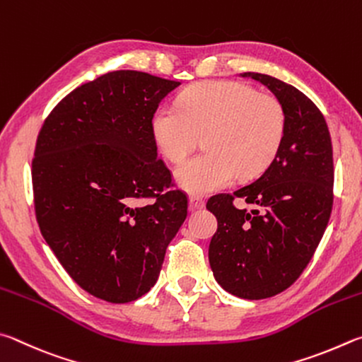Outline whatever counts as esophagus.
Here are the masks:
<instances>
[{"instance_id": "34e87169", "label": "esophagus", "mask_w": 362, "mask_h": 362, "mask_svg": "<svg viewBox=\"0 0 362 362\" xmlns=\"http://www.w3.org/2000/svg\"><path fill=\"white\" fill-rule=\"evenodd\" d=\"M205 206V200L202 197H191L189 199V210L191 211H195V210H202V208Z\"/></svg>"}]
</instances>
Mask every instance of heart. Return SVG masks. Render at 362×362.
I'll use <instances>...</instances> for the list:
<instances>
[{"label": "heart", "mask_w": 362, "mask_h": 362, "mask_svg": "<svg viewBox=\"0 0 362 362\" xmlns=\"http://www.w3.org/2000/svg\"><path fill=\"white\" fill-rule=\"evenodd\" d=\"M286 114L275 95L233 81H208L158 106L152 135L170 162L180 163L206 135V152L177 167L176 181L191 194H210L235 177L250 180L274 162Z\"/></svg>", "instance_id": "1"}]
</instances>
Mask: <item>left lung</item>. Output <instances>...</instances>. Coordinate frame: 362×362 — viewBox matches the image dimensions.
Listing matches in <instances>:
<instances>
[{
    "mask_svg": "<svg viewBox=\"0 0 362 362\" xmlns=\"http://www.w3.org/2000/svg\"><path fill=\"white\" fill-rule=\"evenodd\" d=\"M243 76L281 101L286 129L274 162L256 181L208 199L218 219L208 259L227 293L257 300L288 289L312 261L332 211L334 160L325 116L305 93L267 74ZM235 198L253 210L238 211Z\"/></svg>",
    "mask_w": 362,
    "mask_h": 362,
    "instance_id": "obj_1",
    "label": "left lung"
}]
</instances>
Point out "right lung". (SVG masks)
<instances>
[{"label": "right lung", "instance_id": "add662e5", "mask_svg": "<svg viewBox=\"0 0 362 362\" xmlns=\"http://www.w3.org/2000/svg\"><path fill=\"white\" fill-rule=\"evenodd\" d=\"M180 82L120 69L74 88L44 120L31 162L36 221L68 275L101 300L154 286L187 218V195L152 135Z\"/></svg>", "mask_w": 362, "mask_h": 362}]
</instances>
